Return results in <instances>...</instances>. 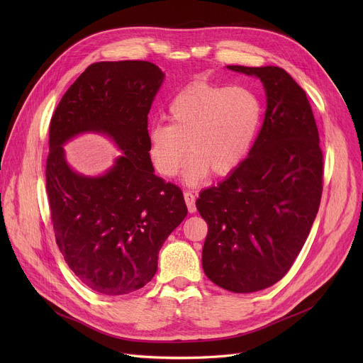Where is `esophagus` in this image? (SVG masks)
Wrapping results in <instances>:
<instances>
[{
  "label": "esophagus",
  "mask_w": 363,
  "mask_h": 363,
  "mask_svg": "<svg viewBox=\"0 0 363 363\" xmlns=\"http://www.w3.org/2000/svg\"><path fill=\"white\" fill-rule=\"evenodd\" d=\"M184 199H185V203L188 207V212L194 213L196 212V196L191 191H185Z\"/></svg>",
  "instance_id": "esophagus-1"
}]
</instances>
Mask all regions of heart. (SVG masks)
I'll list each match as a JSON object with an SVG mask.
<instances>
[{
    "label": "heart",
    "instance_id": "obj_1",
    "mask_svg": "<svg viewBox=\"0 0 363 363\" xmlns=\"http://www.w3.org/2000/svg\"><path fill=\"white\" fill-rule=\"evenodd\" d=\"M167 113L170 123H152L147 133L152 166L160 175L174 177L189 150L184 179L197 184L208 172L231 174L247 159L263 107L250 88L194 82L170 100Z\"/></svg>",
    "mask_w": 363,
    "mask_h": 363
}]
</instances>
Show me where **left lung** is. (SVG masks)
Segmentation results:
<instances>
[{"mask_svg":"<svg viewBox=\"0 0 363 363\" xmlns=\"http://www.w3.org/2000/svg\"><path fill=\"white\" fill-rule=\"evenodd\" d=\"M228 69L262 81L266 111L249 157L196 203L208 228L201 263L220 289L255 293L287 274L306 241L320 203L323 156L306 92L287 72Z\"/></svg>","mask_w":363,"mask_h":363,"instance_id":"obj_1","label":"left lung"}]
</instances>
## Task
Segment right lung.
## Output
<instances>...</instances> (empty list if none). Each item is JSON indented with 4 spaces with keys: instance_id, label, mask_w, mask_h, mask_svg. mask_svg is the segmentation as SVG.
<instances>
[{
    "instance_id": "obj_1",
    "label": "right lung",
    "mask_w": 363,
    "mask_h": 363,
    "mask_svg": "<svg viewBox=\"0 0 363 363\" xmlns=\"http://www.w3.org/2000/svg\"><path fill=\"white\" fill-rule=\"evenodd\" d=\"M163 79L150 62L94 63L50 122L45 181L55 241L74 275L104 296L150 282L163 242L188 213L179 186L155 175L148 155V111ZM85 131L124 151L104 176H81L65 162L62 145Z\"/></svg>"
}]
</instances>
